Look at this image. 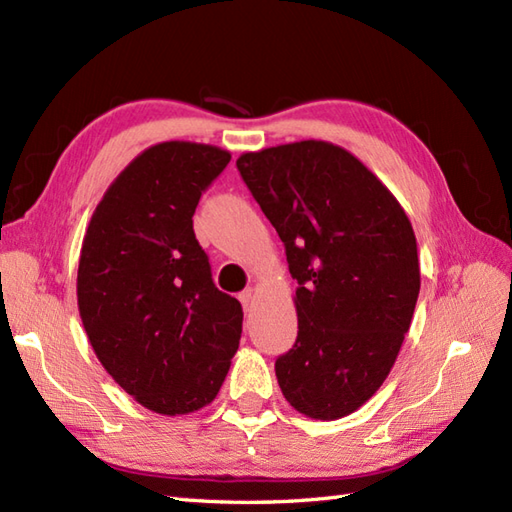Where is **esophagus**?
Returning a JSON list of instances; mask_svg holds the SVG:
<instances>
[{"label":"esophagus","mask_w":512,"mask_h":512,"mask_svg":"<svg viewBox=\"0 0 512 512\" xmlns=\"http://www.w3.org/2000/svg\"><path fill=\"white\" fill-rule=\"evenodd\" d=\"M239 301H242V306H244V310L248 312L250 308H253V303H255V290L253 288H248V290H244L242 295H239Z\"/></svg>","instance_id":"esophagus-1"}]
</instances>
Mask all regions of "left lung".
I'll return each mask as SVG.
<instances>
[{
  "mask_svg": "<svg viewBox=\"0 0 512 512\" xmlns=\"http://www.w3.org/2000/svg\"><path fill=\"white\" fill-rule=\"evenodd\" d=\"M237 169L299 284V334L275 363L279 387L303 416H350L385 383L416 310L409 217L361 160L325 140L246 151Z\"/></svg>",
  "mask_w": 512,
  "mask_h": 512,
  "instance_id": "obj_1",
  "label": "left lung"
}]
</instances>
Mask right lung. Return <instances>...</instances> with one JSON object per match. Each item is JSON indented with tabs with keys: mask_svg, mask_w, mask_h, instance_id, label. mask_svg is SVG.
Listing matches in <instances>:
<instances>
[{
	"mask_svg": "<svg viewBox=\"0 0 512 512\" xmlns=\"http://www.w3.org/2000/svg\"><path fill=\"white\" fill-rule=\"evenodd\" d=\"M226 149L167 140L129 162L85 231L76 301L101 365L160 416L213 402L242 336V303L217 290L193 233Z\"/></svg>",
	"mask_w": 512,
	"mask_h": 512,
	"instance_id": "add662e5",
	"label": "right lung"
}]
</instances>
